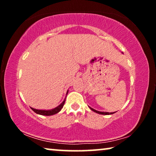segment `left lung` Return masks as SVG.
<instances>
[{
	"label": "left lung",
	"mask_w": 156,
	"mask_h": 156,
	"mask_svg": "<svg viewBox=\"0 0 156 156\" xmlns=\"http://www.w3.org/2000/svg\"><path fill=\"white\" fill-rule=\"evenodd\" d=\"M89 108H90V109H91V110H92L93 112H96V113H97V114H102V115H110V114H114V113H115V112H111V113H109V112H99V111H97V110L94 109V108H92L91 107H89Z\"/></svg>",
	"instance_id": "8db88e82"
}]
</instances>
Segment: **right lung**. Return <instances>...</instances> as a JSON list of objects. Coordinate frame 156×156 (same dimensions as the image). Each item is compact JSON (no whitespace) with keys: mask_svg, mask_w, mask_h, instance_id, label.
<instances>
[{"mask_svg":"<svg viewBox=\"0 0 156 156\" xmlns=\"http://www.w3.org/2000/svg\"><path fill=\"white\" fill-rule=\"evenodd\" d=\"M68 91H69V90H67V94H66V97H67ZM65 99H66V97H65V99H64V101L62 102V103L59 104V106H57V107H55L54 108H52V109H49V110H44V109L43 110V109H36V108H31V109L33 110L34 112H35L36 114H40V115H42V116H52V115L56 114L58 112H60L62 108H63L64 104H65Z\"/></svg>","mask_w":156,"mask_h":156,"instance_id":"obj_1","label":"right lung"}]
</instances>
